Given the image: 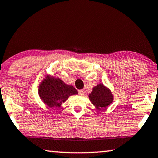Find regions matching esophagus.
I'll use <instances>...</instances> for the list:
<instances>
[{
    "instance_id": "34e87169",
    "label": "esophagus",
    "mask_w": 158,
    "mask_h": 158,
    "mask_svg": "<svg viewBox=\"0 0 158 158\" xmlns=\"http://www.w3.org/2000/svg\"><path fill=\"white\" fill-rule=\"evenodd\" d=\"M78 93H79L80 95H81V96L84 95V94H85V90H84V89H80V90L78 91Z\"/></svg>"
}]
</instances>
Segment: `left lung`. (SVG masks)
I'll return each mask as SVG.
<instances>
[{
  "instance_id": "8db88e82",
  "label": "left lung",
  "mask_w": 158,
  "mask_h": 158,
  "mask_svg": "<svg viewBox=\"0 0 158 158\" xmlns=\"http://www.w3.org/2000/svg\"><path fill=\"white\" fill-rule=\"evenodd\" d=\"M89 98L98 109L106 107L112 102L113 96L110 89L106 88L102 84H99L93 88L89 94Z\"/></svg>"
}]
</instances>
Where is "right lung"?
Returning <instances> with one entry per match:
<instances>
[{"label": "right lung", "instance_id": "right-lung-1", "mask_svg": "<svg viewBox=\"0 0 158 158\" xmlns=\"http://www.w3.org/2000/svg\"><path fill=\"white\" fill-rule=\"evenodd\" d=\"M77 94L76 88L65 84L61 80L47 77L40 85L39 94L49 107H59L69 96Z\"/></svg>", "mask_w": 158, "mask_h": 158}]
</instances>
